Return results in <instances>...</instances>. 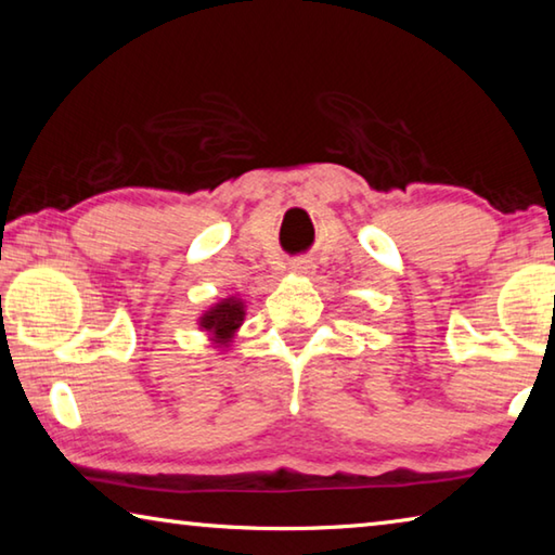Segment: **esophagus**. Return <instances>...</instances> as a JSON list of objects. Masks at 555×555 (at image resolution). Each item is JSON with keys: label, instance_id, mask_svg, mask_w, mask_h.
I'll return each instance as SVG.
<instances>
[{"label": "esophagus", "instance_id": "obj_1", "mask_svg": "<svg viewBox=\"0 0 555 555\" xmlns=\"http://www.w3.org/2000/svg\"><path fill=\"white\" fill-rule=\"evenodd\" d=\"M313 267H311V261L308 259H296V261H291V271H296V274H308V271H311Z\"/></svg>", "mask_w": 555, "mask_h": 555}]
</instances>
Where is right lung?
Instances as JSON below:
<instances>
[{"mask_svg": "<svg viewBox=\"0 0 555 555\" xmlns=\"http://www.w3.org/2000/svg\"><path fill=\"white\" fill-rule=\"evenodd\" d=\"M244 321V304L240 298H224L215 304L210 311H205L201 318V327L205 333L212 335L218 345H230V340L237 333V327Z\"/></svg>", "mask_w": 555, "mask_h": 555, "instance_id": "right-lung-1", "label": "right lung"}]
</instances>
